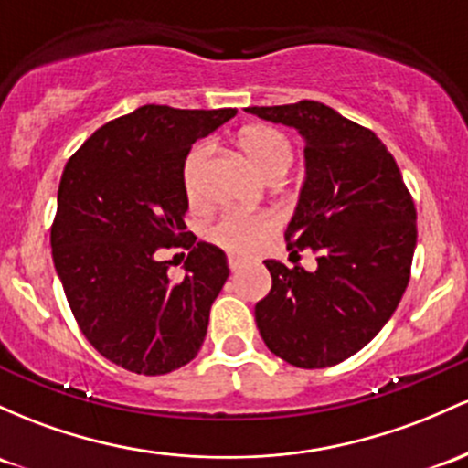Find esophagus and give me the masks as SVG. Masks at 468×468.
I'll list each match as a JSON object with an SVG mask.
<instances>
[{
    "mask_svg": "<svg viewBox=\"0 0 468 468\" xmlns=\"http://www.w3.org/2000/svg\"><path fill=\"white\" fill-rule=\"evenodd\" d=\"M244 266V261L239 260V258H235V255H229V269L233 271V273H238L239 269H242Z\"/></svg>",
    "mask_w": 468,
    "mask_h": 468,
    "instance_id": "obj_1",
    "label": "esophagus"
}]
</instances>
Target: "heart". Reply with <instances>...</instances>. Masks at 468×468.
<instances>
[{"mask_svg": "<svg viewBox=\"0 0 468 468\" xmlns=\"http://www.w3.org/2000/svg\"><path fill=\"white\" fill-rule=\"evenodd\" d=\"M239 146L266 179L282 177L292 162V148L280 131L271 126H249L239 133ZM210 155L208 144H197L182 166V188L188 204L202 202V176ZM275 229L271 215L226 210L207 229V238L229 253L249 255Z\"/></svg>", "mask_w": 468, "mask_h": 468, "instance_id": "1", "label": "heart"}]
</instances>
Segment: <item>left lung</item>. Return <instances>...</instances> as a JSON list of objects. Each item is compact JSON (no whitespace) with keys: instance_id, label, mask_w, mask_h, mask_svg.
<instances>
[{"instance_id":"obj_1","label":"left lung","mask_w":468,"mask_h":468,"mask_svg":"<svg viewBox=\"0 0 468 468\" xmlns=\"http://www.w3.org/2000/svg\"><path fill=\"white\" fill-rule=\"evenodd\" d=\"M246 112L304 137L306 177L284 238L291 253L311 249L317 260L313 273L264 261L273 286L255 304L260 335L292 367H333L398 309L418 239L415 204L376 133L331 106L302 100Z\"/></svg>"}]
</instances>
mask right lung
Returning <instances> with one entry per match:
<instances>
[{
  "mask_svg": "<svg viewBox=\"0 0 468 468\" xmlns=\"http://www.w3.org/2000/svg\"><path fill=\"white\" fill-rule=\"evenodd\" d=\"M235 115L146 104L97 128L66 162L50 229L55 271L86 340L126 371H176L207 337L229 264L186 230L182 166L195 142ZM168 245L192 249L177 282L158 260Z\"/></svg>",
  "mask_w": 468,
  "mask_h": 468,
  "instance_id": "obj_1",
  "label": "right lung"
}]
</instances>
